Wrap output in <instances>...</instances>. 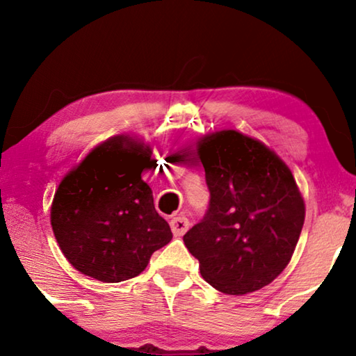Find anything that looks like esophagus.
<instances>
[{
    "mask_svg": "<svg viewBox=\"0 0 356 356\" xmlns=\"http://www.w3.org/2000/svg\"><path fill=\"white\" fill-rule=\"evenodd\" d=\"M170 227H172V232L175 236H183L189 228V220L183 216L173 217L172 220H170Z\"/></svg>",
    "mask_w": 356,
    "mask_h": 356,
    "instance_id": "34e87169",
    "label": "esophagus"
}]
</instances>
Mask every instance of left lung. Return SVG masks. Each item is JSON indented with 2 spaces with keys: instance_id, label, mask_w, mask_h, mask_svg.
<instances>
[{
  "instance_id": "8db88e82",
  "label": "left lung",
  "mask_w": 356,
  "mask_h": 356,
  "mask_svg": "<svg viewBox=\"0 0 356 356\" xmlns=\"http://www.w3.org/2000/svg\"><path fill=\"white\" fill-rule=\"evenodd\" d=\"M211 201L183 236L201 275L222 293L245 295L285 269L305 223L290 168L259 140L218 131L197 143Z\"/></svg>"
}]
</instances>
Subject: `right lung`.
Listing matches in <instances>:
<instances>
[{"label":"right lung","mask_w":356,"mask_h":356,"mask_svg":"<svg viewBox=\"0 0 356 356\" xmlns=\"http://www.w3.org/2000/svg\"><path fill=\"white\" fill-rule=\"evenodd\" d=\"M152 149L113 136L92 150L58 186L51 227L63 254L81 274L106 284L139 275L172 230L154 207L140 173Z\"/></svg>","instance_id":"obj_1"}]
</instances>
